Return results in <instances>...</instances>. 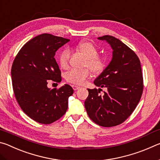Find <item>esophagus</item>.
Instances as JSON below:
<instances>
[{"label":"esophagus","mask_w":160,"mask_h":160,"mask_svg":"<svg viewBox=\"0 0 160 160\" xmlns=\"http://www.w3.org/2000/svg\"><path fill=\"white\" fill-rule=\"evenodd\" d=\"M72 89H73L74 90H78V89H80V87H79V86H78V85H72Z\"/></svg>","instance_id":"esophagus-1"}]
</instances>
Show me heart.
<instances>
[{"label": "heart", "mask_w": 160, "mask_h": 160, "mask_svg": "<svg viewBox=\"0 0 160 160\" xmlns=\"http://www.w3.org/2000/svg\"><path fill=\"white\" fill-rule=\"evenodd\" d=\"M77 50L86 58L85 66L88 67L94 73L101 72L104 67V61L102 57L98 56V50L92 43L89 42H81L77 45ZM70 51L64 49L58 56V62L60 66L66 68L68 66ZM89 69L82 70L72 69L66 74V79L68 82L75 85H82L90 77Z\"/></svg>", "instance_id": "b5f03b06"}]
</instances>
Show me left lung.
<instances>
[{
	"mask_svg": "<svg viewBox=\"0 0 160 160\" xmlns=\"http://www.w3.org/2000/svg\"><path fill=\"white\" fill-rule=\"evenodd\" d=\"M97 39L109 43L113 50L112 61L94 81L96 86L107 91L102 96L100 88L88 89L85 107L94 123L112 127L125 121L140 102L143 90L142 69L138 56L120 40L109 35Z\"/></svg>",
	"mask_w": 160,
	"mask_h": 160,
	"instance_id": "1",
	"label": "left lung"
}]
</instances>
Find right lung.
<instances>
[{
  "label": "right lung",
  "instance_id": "1",
  "mask_svg": "<svg viewBox=\"0 0 160 160\" xmlns=\"http://www.w3.org/2000/svg\"><path fill=\"white\" fill-rule=\"evenodd\" d=\"M69 41L50 34L38 35L22 47L12 63L11 76L15 98L23 112L38 123H53L68 109L72 88L66 84L51 90L47 84L49 80L61 81V72L54 56Z\"/></svg>",
  "mask_w": 160,
  "mask_h": 160
}]
</instances>
